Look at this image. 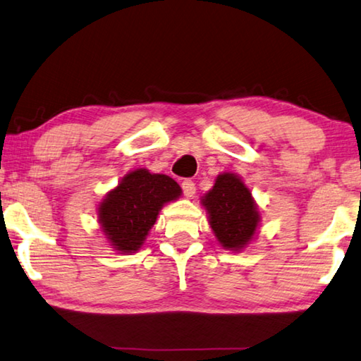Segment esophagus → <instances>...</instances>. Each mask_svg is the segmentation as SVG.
<instances>
[{
  "instance_id": "esophagus-1",
  "label": "esophagus",
  "mask_w": 361,
  "mask_h": 361,
  "mask_svg": "<svg viewBox=\"0 0 361 361\" xmlns=\"http://www.w3.org/2000/svg\"><path fill=\"white\" fill-rule=\"evenodd\" d=\"M181 189H183V194H185L186 197H192V195L195 194V183L192 180H183Z\"/></svg>"
}]
</instances>
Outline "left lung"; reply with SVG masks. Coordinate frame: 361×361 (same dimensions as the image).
Wrapping results in <instances>:
<instances>
[{
    "mask_svg": "<svg viewBox=\"0 0 361 361\" xmlns=\"http://www.w3.org/2000/svg\"><path fill=\"white\" fill-rule=\"evenodd\" d=\"M214 237L226 249L240 251L254 238L260 216L251 191L235 173H222L202 199Z\"/></svg>",
    "mask_w": 361,
    "mask_h": 361,
    "instance_id": "left-lung-1",
    "label": "left lung"
}]
</instances>
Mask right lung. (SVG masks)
Returning a JSON list of instances; mask_svg holds the SVG:
<instances>
[{"instance_id": "right-lung-1", "label": "right lung", "mask_w": 361, "mask_h": 361, "mask_svg": "<svg viewBox=\"0 0 361 361\" xmlns=\"http://www.w3.org/2000/svg\"><path fill=\"white\" fill-rule=\"evenodd\" d=\"M180 195L181 188L170 176L137 169L124 176L101 202L102 232L120 254L139 251L159 209Z\"/></svg>"}]
</instances>
